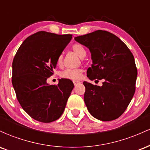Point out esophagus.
<instances>
[{
	"label": "esophagus",
	"instance_id": "obj_1",
	"mask_svg": "<svg viewBox=\"0 0 150 150\" xmlns=\"http://www.w3.org/2000/svg\"><path fill=\"white\" fill-rule=\"evenodd\" d=\"M73 83H74V85H77V84H78V83H80V81H79V80H73Z\"/></svg>",
	"mask_w": 150,
	"mask_h": 150
}]
</instances>
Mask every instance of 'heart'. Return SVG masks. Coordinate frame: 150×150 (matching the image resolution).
<instances>
[{
    "label": "heart",
    "mask_w": 150,
    "mask_h": 150,
    "mask_svg": "<svg viewBox=\"0 0 150 150\" xmlns=\"http://www.w3.org/2000/svg\"><path fill=\"white\" fill-rule=\"evenodd\" d=\"M72 49L75 53H76L80 58H84L86 56L87 52L83 46L80 44H75L72 46ZM63 56L61 54L58 56L57 58V64L61 65L63 63ZM82 73V70L81 69H65L61 73V77L68 79H78L80 78Z\"/></svg>",
    "instance_id": "heart-1"
}]
</instances>
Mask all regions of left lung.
I'll use <instances>...</instances> for the list:
<instances>
[{"label": "left lung", "instance_id": "8db88e82", "mask_svg": "<svg viewBox=\"0 0 150 150\" xmlns=\"http://www.w3.org/2000/svg\"><path fill=\"white\" fill-rule=\"evenodd\" d=\"M75 40L91 52L92 64L87 69V77L104 80L101 87L83 82L84 100L89 113L103 121L116 119L135 94L137 70L133 55L119 38L107 31H95Z\"/></svg>", "mask_w": 150, "mask_h": 150}]
</instances>
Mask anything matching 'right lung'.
<instances>
[{"label":"right lung","instance_id":"obj_1","mask_svg":"<svg viewBox=\"0 0 150 150\" xmlns=\"http://www.w3.org/2000/svg\"><path fill=\"white\" fill-rule=\"evenodd\" d=\"M71 39L72 34L40 31L27 37L15 54L12 83L22 108L34 120L51 123L64 111L73 82L63 78L50 85L46 80Z\"/></svg>","mask_w":150,"mask_h":150}]
</instances>
